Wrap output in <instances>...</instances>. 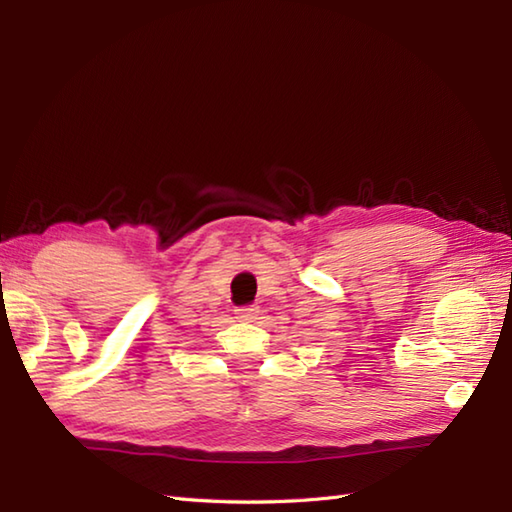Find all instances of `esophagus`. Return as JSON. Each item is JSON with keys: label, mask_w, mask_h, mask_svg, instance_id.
<instances>
[{"label": "esophagus", "mask_w": 512, "mask_h": 512, "mask_svg": "<svg viewBox=\"0 0 512 512\" xmlns=\"http://www.w3.org/2000/svg\"><path fill=\"white\" fill-rule=\"evenodd\" d=\"M257 314H259V308H257V306H248V308H237V310H235V317H237L239 321H255Z\"/></svg>", "instance_id": "34e87169"}]
</instances>
